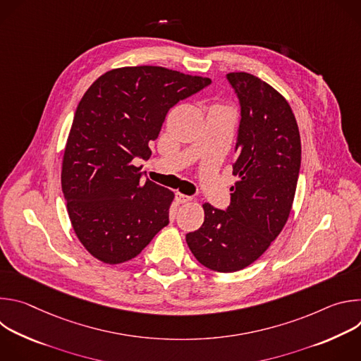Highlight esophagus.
Returning a JSON list of instances; mask_svg holds the SVG:
<instances>
[{"instance_id":"1","label":"esophagus","mask_w":361,"mask_h":361,"mask_svg":"<svg viewBox=\"0 0 361 361\" xmlns=\"http://www.w3.org/2000/svg\"><path fill=\"white\" fill-rule=\"evenodd\" d=\"M176 201H177V204H185V202L191 201V197L184 195L181 192H176Z\"/></svg>"}]
</instances>
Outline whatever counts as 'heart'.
Listing matches in <instances>:
<instances>
[{"instance_id":"b5f03b06","label":"heart","mask_w":361,"mask_h":361,"mask_svg":"<svg viewBox=\"0 0 361 361\" xmlns=\"http://www.w3.org/2000/svg\"><path fill=\"white\" fill-rule=\"evenodd\" d=\"M214 109H226V107H221V106H214ZM226 110H228V109H226Z\"/></svg>"}]
</instances>
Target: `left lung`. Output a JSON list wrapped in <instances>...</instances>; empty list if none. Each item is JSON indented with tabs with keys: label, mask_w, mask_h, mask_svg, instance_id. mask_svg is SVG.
Masks as SVG:
<instances>
[{
	"label": "left lung",
	"mask_w": 361,
	"mask_h": 361,
	"mask_svg": "<svg viewBox=\"0 0 361 361\" xmlns=\"http://www.w3.org/2000/svg\"><path fill=\"white\" fill-rule=\"evenodd\" d=\"M241 121L237 161L227 212L204 202V223L185 235L195 259L217 273L245 269L270 247L286 226L294 201L301 141L284 95L248 73H228Z\"/></svg>",
	"instance_id": "1"
}]
</instances>
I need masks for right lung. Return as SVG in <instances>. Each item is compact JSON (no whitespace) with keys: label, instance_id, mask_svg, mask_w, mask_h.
I'll return each instance as SVG.
<instances>
[{"label":"right lung","instance_id":"right-lung-1","mask_svg":"<svg viewBox=\"0 0 361 361\" xmlns=\"http://www.w3.org/2000/svg\"><path fill=\"white\" fill-rule=\"evenodd\" d=\"M212 82L157 66L113 68L85 91L67 138L61 187L84 248L110 266L130 262L169 224L174 192L141 178L169 110Z\"/></svg>","mask_w":361,"mask_h":361}]
</instances>
